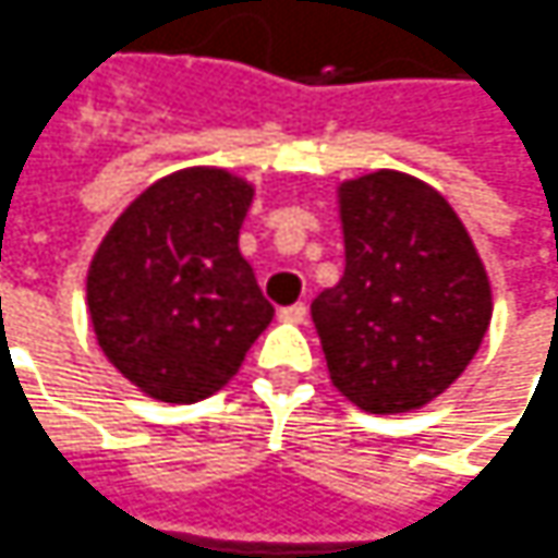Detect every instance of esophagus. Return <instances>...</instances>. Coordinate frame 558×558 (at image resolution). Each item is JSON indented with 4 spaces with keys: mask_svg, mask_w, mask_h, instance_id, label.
I'll use <instances>...</instances> for the list:
<instances>
[{
    "mask_svg": "<svg viewBox=\"0 0 558 558\" xmlns=\"http://www.w3.org/2000/svg\"><path fill=\"white\" fill-rule=\"evenodd\" d=\"M279 319H282V323L301 325V323H304V319H306V304L282 306V310H279Z\"/></svg>",
    "mask_w": 558,
    "mask_h": 558,
    "instance_id": "1",
    "label": "esophagus"
}]
</instances>
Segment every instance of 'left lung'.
Returning <instances> with one entry per match:
<instances>
[{"label": "left lung", "instance_id": "1", "mask_svg": "<svg viewBox=\"0 0 558 558\" xmlns=\"http://www.w3.org/2000/svg\"><path fill=\"white\" fill-rule=\"evenodd\" d=\"M347 267L313 301L331 384L372 414L427 405L476 356L492 286L454 208L402 171L340 183Z\"/></svg>", "mask_w": 558, "mask_h": 558}]
</instances>
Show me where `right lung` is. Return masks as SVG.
Segmentation results:
<instances>
[{
  "label": "right lung",
  "mask_w": 558,
  "mask_h": 558,
  "mask_svg": "<svg viewBox=\"0 0 558 558\" xmlns=\"http://www.w3.org/2000/svg\"><path fill=\"white\" fill-rule=\"evenodd\" d=\"M252 196V183L223 168L174 171L131 202L97 248V343L153 399H208L270 325V301L239 254Z\"/></svg>",
  "instance_id": "obj_1"
}]
</instances>
